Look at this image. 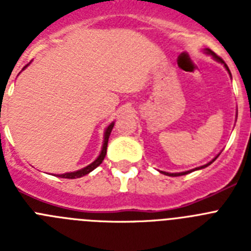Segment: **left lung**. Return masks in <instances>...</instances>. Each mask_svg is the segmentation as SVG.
I'll list each match as a JSON object with an SVG mask.
<instances>
[{"label": "left lung", "instance_id": "left-lung-1", "mask_svg": "<svg viewBox=\"0 0 251 251\" xmlns=\"http://www.w3.org/2000/svg\"><path fill=\"white\" fill-rule=\"evenodd\" d=\"M205 52L206 54H210V55H212V57H214L215 60H216V61H219V63H221V64H224V66H225L226 68V70H227V72L230 73V70H229V68H227V65H226L225 64V61H224L223 59H221L220 56H217L216 54H215L214 51H211L210 50V49H205ZM217 158V156L215 157L214 159H212L211 162H208V163H206V165H203V166H201V167H197V168H195V170H191V171H186V172H179V174H168V172H163V171H159V172H161V174H163V175H167V176H172V177H177V176H182V175H187V174H190V172H192V171H196V170H201V168H205V167H207L208 165H211L212 162L215 161V159Z\"/></svg>", "mask_w": 251, "mask_h": 251}]
</instances>
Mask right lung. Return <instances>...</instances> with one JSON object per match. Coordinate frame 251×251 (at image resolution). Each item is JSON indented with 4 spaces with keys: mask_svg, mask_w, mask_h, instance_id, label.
<instances>
[{
    "mask_svg": "<svg viewBox=\"0 0 251 251\" xmlns=\"http://www.w3.org/2000/svg\"><path fill=\"white\" fill-rule=\"evenodd\" d=\"M27 66V65H26ZM25 66V68H26ZM113 127H114V122L113 123H110L108 127H106L105 132H104V141H103V147H101V151H100V154L98 156V158L95 159L93 163H90L89 166H86V167L81 168V170L79 171H75V172H69V174H64V175H59L57 177H63V178H79V177H83L85 176V175H88L89 172H92L93 170H95V168L98 167L99 165H100L101 162H103L104 157H105L106 154V147H108V139H109V136H110V132H112Z\"/></svg>",
    "mask_w": 251,
    "mask_h": 251,
    "instance_id": "1",
    "label": "right lung"
}]
</instances>
